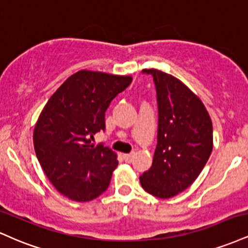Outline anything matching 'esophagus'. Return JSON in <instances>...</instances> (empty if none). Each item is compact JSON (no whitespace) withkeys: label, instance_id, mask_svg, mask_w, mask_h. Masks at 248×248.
<instances>
[{"label":"esophagus","instance_id":"esophagus-1","mask_svg":"<svg viewBox=\"0 0 248 248\" xmlns=\"http://www.w3.org/2000/svg\"><path fill=\"white\" fill-rule=\"evenodd\" d=\"M134 156H135V153H132V154H124V160L127 162V163H130V162L133 161Z\"/></svg>","mask_w":248,"mask_h":248}]
</instances>
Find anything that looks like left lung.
Returning <instances> with one entry per match:
<instances>
[{
	"label": "left lung",
	"mask_w": 248,
	"mask_h": 248,
	"mask_svg": "<svg viewBox=\"0 0 248 248\" xmlns=\"http://www.w3.org/2000/svg\"><path fill=\"white\" fill-rule=\"evenodd\" d=\"M143 72L155 82L158 130L153 164L140 183L155 197L171 198L205 167L213 148L212 121L201 99L176 77L156 69Z\"/></svg>",
	"instance_id": "8db88e82"
}]
</instances>
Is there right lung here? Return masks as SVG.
<instances>
[{"mask_svg":"<svg viewBox=\"0 0 248 248\" xmlns=\"http://www.w3.org/2000/svg\"><path fill=\"white\" fill-rule=\"evenodd\" d=\"M130 76L81 70L66 79L43 108L33 147L53 186L66 198L90 202L106 191L118 155L91 141L105 129L110 101L129 86Z\"/></svg>","mask_w":248,"mask_h":248,"instance_id":"right-lung-1","label":"right lung"}]
</instances>
